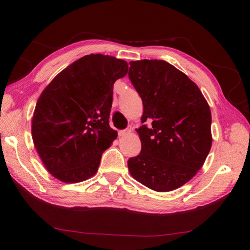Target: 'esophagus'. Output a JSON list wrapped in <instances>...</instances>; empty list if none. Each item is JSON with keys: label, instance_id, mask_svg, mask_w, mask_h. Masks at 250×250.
I'll list each match as a JSON object with an SVG mask.
<instances>
[{"label": "esophagus", "instance_id": "esophagus-1", "mask_svg": "<svg viewBox=\"0 0 250 250\" xmlns=\"http://www.w3.org/2000/svg\"><path fill=\"white\" fill-rule=\"evenodd\" d=\"M130 133H131V128H128V129H125V130L119 131V136L120 137H125L126 135H129Z\"/></svg>", "mask_w": 250, "mask_h": 250}]
</instances>
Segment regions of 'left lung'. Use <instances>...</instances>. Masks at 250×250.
I'll list each match as a JSON object with an SVG mask.
<instances>
[{
    "instance_id": "left-lung-1",
    "label": "left lung",
    "mask_w": 250,
    "mask_h": 250,
    "mask_svg": "<svg viewBox=\"0 0 250 250\" xmlns=\"http://www.w3.org/2000/svg\"><path fill=\"white\" fill-rule=\"evenodd\" d=\"M129 77L143 101L137 129L142 150L130 158L131 176L157 192L173 191L195 176L211 147V113L201 90L163 60L131 61Z\"/></svg>"
}]
</instances>
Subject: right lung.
<instances>
[{
    "mask_svg": "<svg viewBox=\"0 0 250 250\" xmlns=\"http://www.w3.org/2000/svg\"><path fill=\"white\" fill-rule=\"evenodd\" d=\"M126 73L125 60L88 55L61 71L41 93L32 117V139L55 178L76 184L98 172L102 153L118 135L108 118L114 83Z\"/></svg>",
    "mask_w": 250,
    "mask_h": 250,
    "instance_id": "1",
    "label": "right lung"
}]
</instances>
